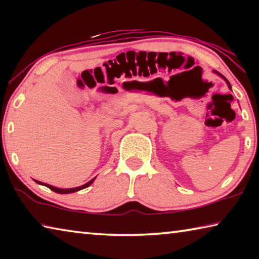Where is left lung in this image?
Wrapping results in <instances>:
<instances>
[{
	"label": "left lung",
	"instance_id": "left-lung-1",
	"mask_svg": "<svg viewBox=\"0 0 259 259\" xmlns=\"http://www.w3.org/2000/svg\"><path fill=\"white\" fill-rule=\"evenodd\" d=\"M213 72H214V73H217L219 76H221V77H223V78H224V80H225V81H226V83H227V85H229V88H230V89L232 90V87H231V84H230V82H229V81H227V78H225L224 76H223V75H222V74H219V73H218L217 71H213Z\"/></svg>",
	"mask_w": 259,
	"mask_h": 259
}]
</instances>
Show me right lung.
I'll return each instance as SVG.
<instances>
[{
  "label": "right lung",
  "instance_id": "right-lung-1",
  "mask_svg": "<svg viewBox=\"0 0 259 259\" xmlns=\"http://www.w3.org/2000/svg\"><path fill=\"white\" fill-rule=\"evenodd\" d=\"M95 179H96V177H95L94 179H91L90 182H88L87 184H84V185H82V186H78V187H74V188H58V187L51 186V185H49V184L41 183V182H38V181H35V182L38 183V184H42V185H45V186H47V187H49L51 191H54V192H56V193H58V194H68V193H74V192H77V191H80V190H83V188H87L88 186H90L91 184L94 183Z\"/></svg>",
  "mask_w": 259,
  "mask_h": 259
}]
</instances>
